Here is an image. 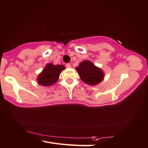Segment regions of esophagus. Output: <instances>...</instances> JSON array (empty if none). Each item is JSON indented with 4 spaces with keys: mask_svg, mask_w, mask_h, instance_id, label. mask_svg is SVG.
<instances>
[{
    "mask_svg": "<svg viewBox=\"0 0 148 148\" xmlns=\"http://www.w3.org/2000/svg\"><path fill=\"white\" fill-rule=\"evenodd\" d=\"M66 68H71V65L70 63H67V64H66Z\"/></svg>",
    "mask_w": 148,
    "mask_h": 148,
    "instance_id": "1",
    "label": "esophagus"
}]
</instances>
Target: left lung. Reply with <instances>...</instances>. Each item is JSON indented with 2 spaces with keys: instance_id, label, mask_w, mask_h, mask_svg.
<instances>
[{
  "instance_id": "8db88e82",
  "label": "left lung",
  "mask_w": 148,
  "mask_h": 148,
  "mask_svg": "<svg viewBox=\"0 0 148 148\" xmlns=\"http://www.w3.org/2000/svg\"><path fill=\"white\" fill-rule=\"evenodd\" d=\"M80 78L88 85H94L101 82L104 74L100 69L96 66L90 61H84L76 67Z\"/></svg>"
}]
</instances>
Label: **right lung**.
<instances>
[{
  "mask_svg": "<svg viewBox=\"0 0 148 148\" xmlns=\"http://www.w3.org/2000/svg\"><path fill=\"white\" fill-rule=\"evenodd\" d=\"M65 69L63 65L48 63L37 77V83L42 86H51L57 82L61 72Z\"/></svg>",
  "mask_w": 148,
  "mask_h": 148,
  "instance_id": "add662e5",
  "label": "right lung"
}]
</instances>
